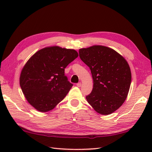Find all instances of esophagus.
<instances>
[{
    "instance_id": "esophagus-1",
    "label": "esophagus",
    "mask_w": 152,
    "mask_h": 152,
    "mask_svg": "<svg viewBox=\"0 0 152 152\" xmlns=\"http://www.w3.org/2000/svg\"><path fill=\"white\" fill-rule=\"evenodd\" d=\"M76 86H78V87H79V88H80V87H81V86H82V83H81V82H79V83H77Z\"/></svg>"
}]
</instances>
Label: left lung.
<instances>
[{
  "label": "left lung",
  "mask_w": 152,
  "mask_h": 152,
  "mask_svg": "<svg viewBox=\"0 0 152 152\" xmlns=\"http://www.w3.org/2000/svg\"><path fill=\"white\" fill-rule=\"evenodd\" d=\"M79 56L89 67L93 80L87 101L99 114H112L123 104L129 91V65L120 54L103 46L80 49Z\"/></svg>",
  "instance_id": "left-lung-1"
}]
</instances>
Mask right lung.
Masks as SVG:
<instances>
[{"label": "right lung", "instance_id": "add662e5", "mask_svg": "<svg viewBox=\"0 0 152 152\" xmlns=\"http://www.w3.org/2000/svg\"><path fill=\"white\" fill-rule=\"evenodd\" d=\"M78 56L76 50L58 46L47 47L35 53L23 68L19 78L29 104L46 112L62 101L73 86L64 74V69Z\"/></svg>", "mask_w": 152, "mask_h": 152}]
</instances>
